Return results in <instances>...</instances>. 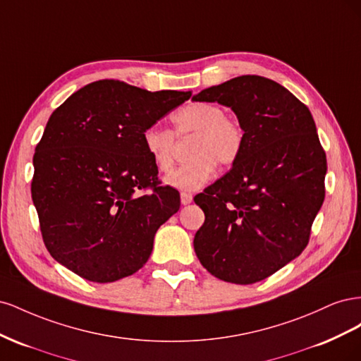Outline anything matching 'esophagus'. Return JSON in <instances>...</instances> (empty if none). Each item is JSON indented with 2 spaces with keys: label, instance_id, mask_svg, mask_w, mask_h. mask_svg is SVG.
<instances>
[{
  "label": "esophagus",
  "instance_id": "34e87169",
  "mask_svg": "<svg viewBox=\"0 0 361 361\" xmlns=\"http://www.w3.org/2000/svg\"><path fill=\"white\" fill-rule=\"evenodd\" d=\"M191 202H192V194L182 191V192H180V203H182V204H190Z\"/></svg>",
  "mask_w": 361,
  "mask_h": 361
}]
</instances>
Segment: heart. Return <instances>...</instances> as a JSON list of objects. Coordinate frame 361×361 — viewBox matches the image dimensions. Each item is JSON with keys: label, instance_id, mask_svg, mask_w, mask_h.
I'll list each match as a JSON object with an SVG mask.
<instances>
[{"label": "heart", "instance_id": "1", "mask_svg": "<svg viewBox=\"0 0 361 361\" xmlns=\"http://www.w3.org/2000/svg\"><path fill=\"white\" fill-rule=\"evenodd\" d=\"M174 133L179 138L192 137L188 162L166 178V183L183 191H197L209 182L218 166H231L244 143V130L238 120L224 114L212 102H192L171 114ZM143 145L158 171L167 173L174 162V135L170 129L152 125L145 129Z\"/></svg>", "mask_w": 361, "mask_h": 361}]
</instances>
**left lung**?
I'll list each match as a JSON object with an SVG mask.
<instances>
[{
  "label": "left lung",
  "mask_w": 361,
  "mask_h": 361,
  "mask_svg": "<svg viewBox=\"0 0 361 361\" xmlns=\"http://www.w3.org/2000/svg\"><path fill=\"white\" fill-rule=\"evenodd\" d=\"M192 99L231 106L244 130L231 171L194 197L204 212L195 255L216 279L251 285L307 247L325 197V152L309 108L264 76H236Z\"/></svg>",
  "instance_id": "8db88e82"
}]
</instances>
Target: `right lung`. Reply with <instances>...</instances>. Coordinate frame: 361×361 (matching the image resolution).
I'll return each mask as SVG.
<instances>
[{"label": "right lung", "instance_id": "right-lung-1", "mask_svg": "<svg viewBox=\"0 0 361 361\" xmlns=\"http://www.w3.org/2000/svg\"><path fill=\"white\" fill-rule=\"evenodd\" d=\"M190 97L101 80L51 114L32 158L31 197L59 264L96 283L146 264L157 231L180 203L176 190L158 183L143 133Z\"/></svg>", "mask_w": 361, "mask_h": 361}]
</instances>
